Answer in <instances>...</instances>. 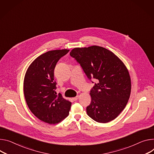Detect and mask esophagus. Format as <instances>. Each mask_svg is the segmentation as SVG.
<instances>
[{
  "label": "esophagus",
  "mask_w": 154,
  "mask_h": 154,
  "mask_svg": "<svg viewBox=\"0 0 154 154\" xmlns=\"http://www.w3.org/2000/svg\"><path fill=\"white\" fill-rule=\"evenodd\" d=\"M78 98H79V96H75L74 97H72V100L75 101H77L78 100Z\"/></svg>",
  "instance_id": "esophagus-1"
}]
</instances>
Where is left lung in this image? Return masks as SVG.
Listing matches in <instances>:
<instances>
[{
    "label": "left lung",
    "instance_id": "left-lung-1",
    "mask_svg": "<svg viewBox=\"0 0 154 154\" xmlns=\"http://www.w3.org/2000/svg\"><path fill=\"white\" fill-rule=\"evenodd\" d=\"M70 55L91 81L92 78L97 80L90 91L88 116L99 123L115 119L125 109L131 93V79L125 65L114 53L96 45L75 48Z\"/></svg>",
    "mask_w": 154,
    "mask_h": 154
}]
</instances>
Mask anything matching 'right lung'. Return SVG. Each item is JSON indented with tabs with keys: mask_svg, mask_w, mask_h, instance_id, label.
Here are the masks:
<instances>
[{
	"mask_svg": "<svg viewBox=\"0 0 154 154\" xmlns=\"http://www.w3.org/2000/svg\"><path fill=\"white\" fill-rule=\"evenodd\" d=\"M69 50L48 51L29 66L24 80V94L27 106L40 120L49 124L60 122L69 115L71 103L54 91L56 64Z\"/></svg>",
	"mask_w": 154,
	"mask_h": 154,
	"instance_id": "add662e5",
	"label": "right lung"
}]
</instances>
